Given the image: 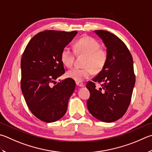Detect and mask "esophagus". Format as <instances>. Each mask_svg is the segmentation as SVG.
I'll return each mask as SVG.
<instances>
[{
	"label": "esophagus",
	"mask_w": 152,
	"mask_h": 152,
	"mask_svg": "<svg viewBox=\"0 0 152 152\" xmlns=\"http://www.w3.org/2000/svg\"><path fill=\"white\" fill-rule=\"evenodd\" d=\"M76 84L77 86H80V87L84 86V83H82V82H76Z\"/></svg>",
	"instance_id": "esophagus-1"
}]
</instances>
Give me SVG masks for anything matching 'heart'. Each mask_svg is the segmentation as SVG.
<instances>
[{
    "label": "heart",
    "mask_w": 152,
    "mask_h": 152,
    "mask_svg": "<svg viewBox=\"0 0 152 152\" xmlns=\"http://www.w3.org/2000/svg\"><path fill=\"white\" fill-rule=\"evenodd\" d=\"M74 50L79 54L85 55L84 68H74L67 72L68 78L76 82H83L92 75L93 72H99L106 66L108 55L106 49L100 47L97 40L90 37H84L76 40ZM75 51L69 47L63 48L61 52V60L63 64L70 68L75 60Z\"/></svg>",
    "instance_id": "1"
}]
</instances>
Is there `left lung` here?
Here are the masks:
<instances>
[{"label": "left lung", "mask_w": 152, "mask_h": 152, "mask_svg": "<svg viewBox=\"0 0 152 152\" xmlns=\"http://www.w3.org/2000/svg\"><path fill=\"white\" fill-rule=\"evenodd\" d=\"M94 32L103 40L108 58L103 70L87 82L90 93L87 107L98 120L112 122L123 116L130 104L136 82L133 59L128 47L116 36L102 30ZM95 83L102 87L97 88Z\"/></svg>", "instance_id": "8db88e82"}]
</instances>
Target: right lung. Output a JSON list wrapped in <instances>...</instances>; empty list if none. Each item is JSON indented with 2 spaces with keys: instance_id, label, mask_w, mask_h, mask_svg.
I'll return each mask as SVG.
<instances>
[{
  "instance_id": "add662e5",
  "label": "right lung",
  "mask_w": 152,
  "mask_h": 152,
  "mask_svg": "<svg viewBox=\"0 0 152 152\" xmlns=\"http://www.w3.org/2000/svg\"><path fill=\"white\" fill-rule=\"evenodd\" d=\"M76 34L75 30L40 32L29 41L22 56V92L30 112L42 122H56L66 112L76 83L70 78L56 80L65 73L61 52Z\"/></svg>"
}]
</instances>
